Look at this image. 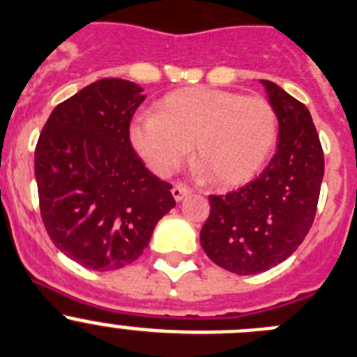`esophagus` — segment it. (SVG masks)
I'll return each mask as SVG.
<instances>
[{
	"label": "esophagus",
	"mask_w": 357,
	"mask_h": 357,
	"mask_svg": "<svg viewBox=\"0 0 357 357\" xmlns=\"http://www.w3.org/2000/svg\"><path fill=\"white\" fill-rule=\"evenodd\" d=\"M190 192H192V190H190L186 185H183V183H178V185L172 188V195H174L176 201H181V199H185L186 195H190Z\"/></svg>",
	"instance_id": "esophagus-1"
}]
</instances>
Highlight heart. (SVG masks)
Wrapping results in <instances>:
<instances>
[{"label":"heart","mask_w":357,"mask_h":357,"mask_svg":"<svg viewBox=\"0 0 357 357\" xmlns=\"http://www.w3.org/2000/svg\"><path fill=\"white\" fill-rule=\"evenodd\" d=\"M278 132L271 103L227 89L186 88L167 95L155 116L132 126V142L148 167L171 176L194 144V160L211 181H250L268 160Z\"/></svg>","instance_id":"b5f03b06"}]
</instances>
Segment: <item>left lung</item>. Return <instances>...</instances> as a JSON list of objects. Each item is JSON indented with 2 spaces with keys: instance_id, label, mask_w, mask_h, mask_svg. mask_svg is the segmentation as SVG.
<instances>
[{
  "instance_id": "8db88e82",
  "label": "left lung",
  "mask_w": 357,
  "mask_h": 357,
  "mask_svg": "<svg viewBox=\"0 0 357 357\" xmlns=\"http://www.w3.org/2000/svg\"><path fill=\"white\" fill-rule=\"evenodd\" d=\"M278 118V149L248 185L209 195L201 231L206 255L236 275H255L291 257L317 211L324 153L308 109L271 81H262Z\"/></svg>"
}]
</instances>
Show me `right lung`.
<instances>
[{"mask_svg":"<svg viewBox=\"0 0 357 357\" xmlns=\"http://www.w3.org/2000/svg\"><path fill=\"white\" fill-rule=\"evenodd\" d=\"M142 88L102 79L56 105L35 149L40 215L66 257L95 271L137 261L176 206L130 141Z\"/></svg>","mask_w":357,"mask_h":357,"instance_id":"add662e5","label":"right lung"}]
</instances>
